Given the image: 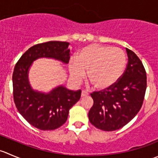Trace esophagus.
Instances as JSON below:
<instances>
[{
  "instance_id": "34e87169",
  "label": "esophagus",
  "mask_w": 158,
  "mask_h": 158,
  "mask_svg": "<svg viewBox=\"0 0 158 158\" xmlns=\"http://www.w3.org/2000/svg\"><path fill=\"white\" fill-rule=\"evenodd\" d=\"M89 95V92H87V91L85 90H82V96L84 97V96H88Z\"/></svg>"
}]
</instances>
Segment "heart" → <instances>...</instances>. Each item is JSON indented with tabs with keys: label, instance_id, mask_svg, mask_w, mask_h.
Segmentation results:
<instances>
[{
	"label": "heart",
	"instance_id": "obj_1",
	"mask_svg": "<svg viewBox=\"0 0 158 158\" xmlns=\"http://www.w3.org/2000/svg\"><path fill=\"white\" fill-rule=\"evenodd\" d=\"M126 66V57L122 49L109 46L91 44L77 52L76 61L69 64L72 79L79 82L87 71V79L98 90L113 86Z\"/></svg>",
	"mask_w": 158,
	"mask_h": 158
}]
</instances>
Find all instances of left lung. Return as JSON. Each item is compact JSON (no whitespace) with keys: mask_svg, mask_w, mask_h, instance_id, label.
Returning <instances> with one entry per match:
<instances>
[{"mask_svg":"<svg viewBox=\"0 0 158 158\" xmlns=\"http://www.w3.org/2000/svg\"><path fill=\"white\" fill-rule=\"evenodd\" d=\"M128 61L122 77L106 90L91 93L94 104L89 111L91 124L111 131L122 128L135 118L142 106L147 76L138 56L126 48Z\"/></svg>","mask_w":158,"mask_h":158,"instance_id":"obj_1","label":"left lung"}]
</instances>
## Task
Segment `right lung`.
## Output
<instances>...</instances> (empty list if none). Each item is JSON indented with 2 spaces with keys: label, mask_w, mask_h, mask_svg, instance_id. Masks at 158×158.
I'll list each match as a JSON object with an SVG mask.
<instances>
[{
  "label": "right lung",
  "mask_w": 158,
  "mask_h": 158,
  "mask_svg": "<svg viewBox=\"0 0 158 158\" xmlns=\"http://www.w3.org/2000/svg\"><path fill=\"white\" fill-rule=\"evenodd\" d=\"M69 44L49 41L28 49L17 61L13 73L14 101L20 114L35 128L44 131L60 128L66 122L69 109L81 97L82 91H72L60 85L49 93L34 91L28 80V70L34 60L52 58L69 61Z\"/></svg>",
  "instance_id": "right-lung-1"
}]
</instances>
